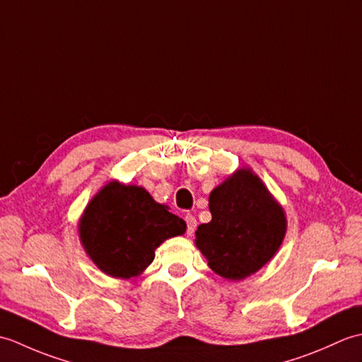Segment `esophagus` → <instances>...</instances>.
<instances>
[{"label":"esophagus","instance_id":"esophagus-1","mask_svg":"<svg viewBox=\"0 0 362 362\" xmlns=\"http://www.w3.org/2000/svg\"><path fill=\"white\" fill-rule=\"evenodd\" d=\"M185 222H187V233L193 235L194 230H196V226H197L196 218L191 213H188V214H185Z\"/></svg>","mask_w":362,"mask_h":362}]
</instances>
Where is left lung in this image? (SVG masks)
Returning <instances> with one entry per match:
<instances>
[{
	"instance_id": "1",
	"label": "left lung",
	"mask_w": 362,
	"mask_h": 362,
	"mask_svg": "<svg viewBox=\"0 0 362 362\" xmlns=\"http://www.w3.org/2000/svg\"><path fill=\"white\" fill-rule=\"evenodd\" d=\"M211 221L196 232L209 266L227 280H243L271 259L286 232V218L258 177L240 169L214 188Z\"/></svg>"
}]
</instances>
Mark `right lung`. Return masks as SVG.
Segmentation results:
<instances>
[{
  "label": "right lung",
  "mask_w": 362,
  "mask_h": 362,
  "mask_svg": "<svg viewBox=\"0 0 362 362\" xmlns=\"http://www.w3.org/2000/svg\"><path fill=\"white\" fill-rule=\"evenodd\" d=\"M185 230V221L157 204L144 188L118 182H110L91 199L79 226L83 249L115 279L141 274L158 245Z\"/></svg>",
  "instance_id": "add662e5"
}]
</instances>
